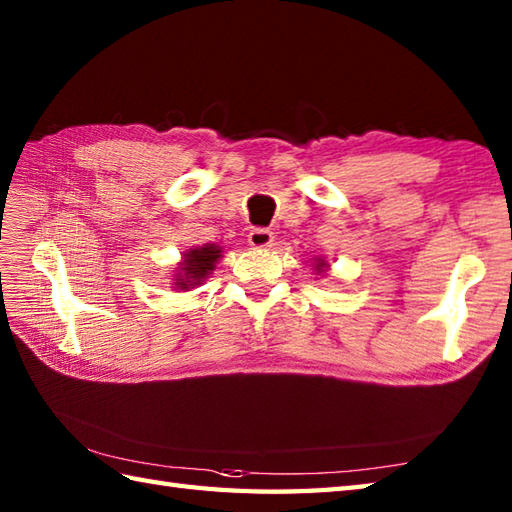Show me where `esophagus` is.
Listing matches in <instances>:
<instances>
[{
  "label": "esophagus",
  "instance_id": "34e87169",
  "mask_svg": "<svg viewBox=\"0 0 512 512\" xmlns=\"http://www.w3.org/2000/svg\"><path fill=\"white\" fill-rule=\"evenodd\" d=\"M275 242V235L273 231H268V228H253V231L248 233V244L253 248H268L273 246Z\"/></svg>",
  "mask_w": 512,
  "mask_h": 512
}]
</instances>
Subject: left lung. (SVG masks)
Segmentation results:
<instances>
[{"label":"left lung","instance_id":"8db88e82","mask_svg":"<svg viewBox=\"0 0 512 512\" xmlns=\"http://www.w3.org/2000/svg\"><path fill=\"white\" fill-rule=\"evenodd\" d=\"M325 266V262H317V266H314V268H317L319 270V273H321V268Z\"/></svg>","mask_w":512,"mask_h":512}]
</instances>
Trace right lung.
<instances>
[{
	"mask_svg": "<svg viewBox=\"0 0 512 512\" xmlns=\"http://www.w3.org/2000/svg\"><path fill=\"white\" fill-rule=\"evenodd\" d=\"M222 250L220 246H213V244H206L202 248H193L189 250L187 255H184V262L180 268V275L176 279V286L178 288H189L200 284V281L211 273L213 266L217 259H220Z\"/></svg>",
	"mask_w": 512,
	"mask_h": 512,
	"instance_id": "obj_1",
	"label": "right lung"
}]
</instances>
